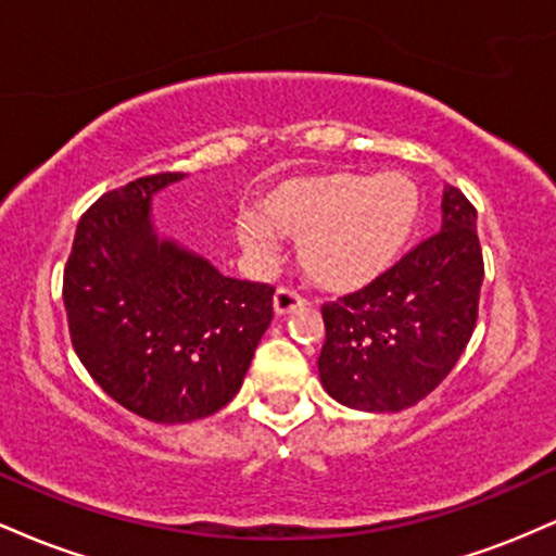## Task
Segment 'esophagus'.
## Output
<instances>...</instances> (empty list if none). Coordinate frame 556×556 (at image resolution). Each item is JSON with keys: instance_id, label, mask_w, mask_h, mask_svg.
<instances>
[{"instance_id": "34e87169", "label": "esophagus", "mask_w": 556, "mask_h": 556, "mask_svg": "<svg viewBox=\"0 0 556 556\" xmlns=\"http://www.w3.org/2000/svg\"><path fill=\"white\" fill-rule=\"evenodd\" d=\"M305 300L298 295L295 290H287V287H279L277 292H274V314L277 316H287L292 314V311L300 308Z\"/></svg>"}]
</instances>
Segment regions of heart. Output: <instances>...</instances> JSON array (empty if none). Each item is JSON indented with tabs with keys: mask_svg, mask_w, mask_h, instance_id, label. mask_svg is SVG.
Listing matches in <instances>:
<instances>
[{
	"mask_svg": "<svg viewBox=\"0 0 556 556\" xmlns=\"http://www.w3.org/2000/svg\"><path fill=\"white\" fill-rule=\"evenodd\" d=\"M424 198L400 172L290 177L261 198L258 222L238 235L251 253H269V232L298 240V258L316 285L355 292L400 264L416 238Z\"/></svg>",
	"mask_w": 556,
	"mask_h": 556,
	"instance_id": "b5f03b06",
	"label": "heart"
}]
</instances>
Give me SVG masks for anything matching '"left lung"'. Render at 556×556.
<instances>
[{"label":"left lung","instance_id":"8db88e82","mask_svg":"<svg viewBox=\"0 0 556 556\" xmlns=\"http://www.w3.org/2000/svg\"><path fill=\"white\" fill-rule=\"evenodd\" d=\"M481 282L476 208L446 185L442 232L374 285L321 308L324 389L353 410L400 413L416 405L463 355L476 329Z\"/></svg>","mask_w":556,"mask_h":556}]
</instances>
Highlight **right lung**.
Returning <instances> with one entry per match:
<instances>
[{
	"mask_svg": "<svg viewBox=\"0 0 556 556\" xmlns=\"http://www.w3.org/2000/svg\"><path fill=\"white\" fill-rule=\"evenodd\" d=\"M182 172L140 177L80 216L62 300L73 348L114 402L154 424L214 416L271 324L274 287L225 277L154 225Z\"/></svg>",
	"mask_w": 556,
	"mask_h": 556,
	"instance_id": "obj_1",
	"label": "right lung"
}]
</instances>
